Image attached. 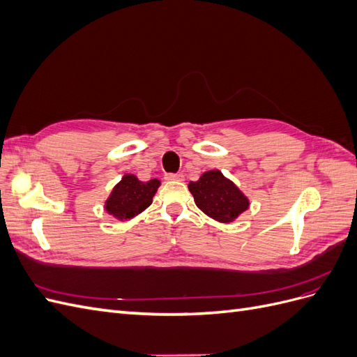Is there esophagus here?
Returning a JSON list of instances; mask_svg holds the SVG:
<instances>
[{
    "mask_svg": "<svg viewBox=\"0 0 357 357\" xmlns=\"http://www.w3.org/2000/svg\"><path fill=\"white\" fill-rule=\"evenodd\" d=\"M183 178V174L181 172H168V174H165V180H168V181H171V180H178V181H181Z\"/></svg>",
    "mask_w": 357,
    "mask_h": 357,
    "instance_id": "obj_1",
    "label": "esophagus"
}]
</instances>
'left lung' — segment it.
<instances>
[{"mask_svg": "<svg viewBox=\"0 0 357 357\" xmlns=\"http://www.w3.org/2000/svg\"><path fill=\"white\" fill-rule=\"evenodd\" d=\"M189 190L198 207L222 223L232 222L248 208V199L220 171H207L198 181L189 183Z\"/></svg>", "mask_w": 357, "mask_h": 357, "instance_id": "8db88e82", "label": "left lung"}]
</instances>
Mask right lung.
<instances>
[{
  "label": "right lung",
  "mask_w": 357,
  "mask_h": 357,
  "mask_svg": "<svg viewBox=\"0 0 357 357\" xmlns=\"http://www.w3.org/2000/svg\"><path fill=\"white\" fill-rule=\"evenodd\" d=\"M159 185L160 181L156 178L139 181L135 176L126 174L105 201V210L121 220L131 219L152 204Z\"/></svg>",
  "instance_id": "right-lung-1"
}]
</instances>
